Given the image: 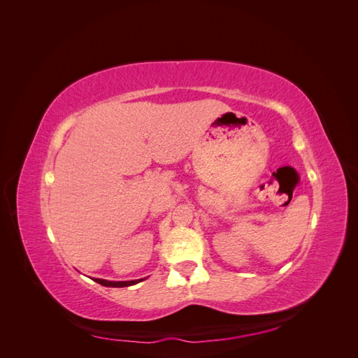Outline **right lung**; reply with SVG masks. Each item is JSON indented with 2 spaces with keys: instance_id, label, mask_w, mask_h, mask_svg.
Here are the masks:
<instances>
[{
  "instance_id": "1",
  "label": "right lung",
  "mask_w": 358,
  "mask_h": 358,
  "mask_svg": "<svg viewBox=\"0 0 358 358\" xmlns=\"http://www.w3.org/2000/svg\"><path fill=\"white\" fill-rule=\"evenodd\" d=\"M146 279V278H145ZM94 280L96 284L104 285V287H115V288H121V287H129V285H134L142 282L143 279H134V280H106V279H99V278H94Z\"/></svg>"
}]
</instances>
